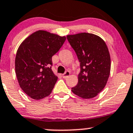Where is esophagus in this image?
Returning <instances> with one entry per match:
<instances>
[{"label":"esophagus","instance_id":"esophagus-1","mask_svg":"<svg viewBox=\"0 0 133 133\" xmlns=\"http://www.w3.org/2000/svg\"><path fill=\"white\" fill-rule=\"evenodd\" d=\"M70 72H69V71H65V73L64 74V75H62V77H63V78H68V76H69V75H70Z\"/></svg>","mask_w":133,"mask_h":133}]
</instances>
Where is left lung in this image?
Segmentation results:
<instances>
[{
    "label": "left lung",
    "mask_w": 133,
    "mask_h": 133,
    "mask_svg": "<svg viewBox=\"0 0 133 133\" xmlns=\"http://www.w3.org/2000/svg\"><path fill=\"white\" fill-rule=\"evenodd\" d=\"M67 39L80 62L78 82L71 90L82 98H93L103 90L110 76L111 59L107 44L90 33L68 35Z\"/></svg>",
    "instance_id": "1"
}]
</instances>
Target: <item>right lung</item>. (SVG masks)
<instances>
[{
	"mask_svg": "<svg viewBox=\"0 0 133 133\" xmlns=\"http://www.w3.org/2000/svg\"><path fill=\"white\" fill-rule=\"evenodd\" d=\"M65 39V36L37 30L19 45L15 72L21 89L31 98L39 100L51 94L58 79L51 70L52 56Z\"/></svg>",
	"mask_w": 133,
	"mask_h": 133,
	"instance_id": "obj_1",
	"label": "right lung"
}]
</instances>
